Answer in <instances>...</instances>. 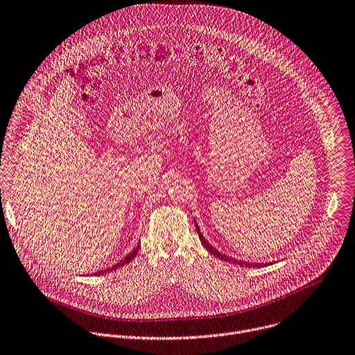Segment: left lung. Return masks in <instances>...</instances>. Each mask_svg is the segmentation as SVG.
I'll return each instance as SVG.
<instances>
[{"label":"left lung","instance_id":"obj_1","mask_svg":"<svg viewBox=\"0 0 355 355\" xmlns=\"http://www.w3.org/2000/svg\"><path fill=\"white\" fill-rule=\"evenodd\" d=\"M194 225H196V230H198V232H199V239H200V241H202V244L206 247V250L209 251V252H211L214 257H217V258H220L221 261H225V262H231V263H234V265H240V266H248V268H262V266H268V265H272V262H266V263H263V262H245V261H241V259H235V258H231V257H228V255H225V254H223V252H220L218 250H216L206 239H205V235L202 234V231H200V227H199V224H198V221H196V218H194Z\"/></svg>","mask_w":355,"mask_h":355}]
</instances>
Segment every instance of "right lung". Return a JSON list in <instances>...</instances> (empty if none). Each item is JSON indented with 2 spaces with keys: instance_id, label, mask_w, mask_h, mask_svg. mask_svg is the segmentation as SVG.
Returning a JSON list of instances; mask_svg holds the SVG:
<instances>
[{
  "instance_id": "obj_1",
  "label": "right lung",
  "mask_w": 355,
  "mask_h": 355,
  "mask_svg": "<svg viewBox=\"0 0 355 355\" xmlns=\"http://www.w3.org/2000/svg\"><path fill=\"white\" fill-rule=\"evenodd\" d=\"M139 247H141V243H138L137 244V247L124 258V259H121L120 262H116V263H114L112 266H110V268H105V269H101V270H97L96 273H93V275H103V273H107V272H111V270H114V269H118V268H121V266H124L125 263H128L130 261H132L134 259V257L137 255V252H138V250H139Z\"/></svg>"
}]
</instances>
